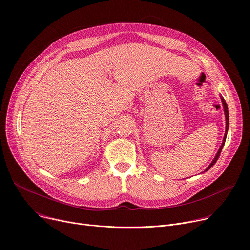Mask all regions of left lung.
Returning <instances> with one entry per match:
<instances>
[{
	"label": "left lung",
	"instance_id": "left-lung-1",
	"mask_svg": "<svg viewBox=\"0 0 250 250\" xmlns=\"http://www.w3.org/2000/svg\"><path fill=\"white\" fill-rule=\"evenodd\" d=\"M221 100H222V103H223V108H224V113H225V118H226V132H225V135H224V139H223L222 145H221V147H220L219 151L217 152V154H216V156H215L214 160L212 161V163H211V164H209V165L208 166V168L205 170L204 172L208 171V170L209 168H211V167H212V166L217 162V160H218V158H219V156H220V154H221V151H222V149H223V146H224V144H225L226 137H227V132H228V128H229V112H228V106H227V103H226V101L224 100V98L221 97Z\"/></svg>",
	"mask_w": 250,
	"mask_h": 250
}]
</instances>
